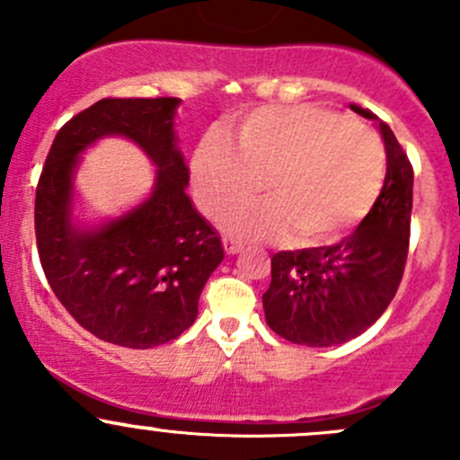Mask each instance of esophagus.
<instances>
[{
  "mask_svg": "<svg viewBox=\"0 0 460 460\" xmlns=\"http://www.w3.org/2000/svg\"><path fill=\"white\" fill-rule=\"evenodd\" d=\"M222 244H225V252H226V256H235V253H240V252H243V244H240L238 240L229 238V235H225V238H222Z\"/></svg>",
  "mask_w": 460,
  "mask_h": 460,
  "instance_id": "1",
  "label": "esophagus"
}]
</instances>
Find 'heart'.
Here are the masks:
<instances>
[{"instance_id":"obj_1","label":"heart","mask_w":460,"mask_h":460,"mask_svg":"<svg viewBox=\"0 0 460 460\" xmlns=\"http://www.w3.org/2000/svg\"><path fill=\"white\" fill-rule=\"evenodd\" d=\"M238 151L208 136L193 155V187L208 217L247 202L267 182L271 198L225 217L240 238L324 244L374 207L385 180V148L369 128L314 106H269L235 133Z\"/></svg>"}]
</instances>
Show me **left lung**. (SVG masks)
<instances>
[{
  "label": "left lung",
  "mask_w": 460,
  "mask_h": 460,
  "mask_svg": "<svg viewBox=\"0 0 460 460\" xmlns=\"http://www.w3.org/2000/svg\"><path fill=\"white\" fill-rule=\"evenodd\" d=\"M351 111L378 127L387 175L354 234L332 247L280 252L271 258L264 318L278 336L296 345H342L367 332L396 296L405 269L414 171L383 119L356 104Z\"/></svg>",
  "instance_id": "1"
}]
</instances>
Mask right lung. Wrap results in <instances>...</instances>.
I'll use <instances>...</instances> for the list:
<instances>
[{
    "label": "right lung",
    "instance_id": "1",
    "mask_svg": "<svg viewBox=\"0 0 460 460\" xmlns=\"http://www.w3.org/2000/svg\"><path fill=\"white\" fill-rule=\"evenodd\" d=\"M178 97L100 100L55 136L35 198V234L50 289L100 341L164 345L191 327L220 235L187 196L189 166L175 136ZM127 137L156 166L152 193L115 218L76 217L75 175L86 147Z\"/></svg>",
    "mask_w": 460,
    "mask_h": 460
}]
</instances>
